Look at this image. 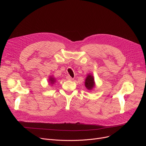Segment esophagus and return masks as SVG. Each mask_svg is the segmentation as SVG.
Segmentation results:
<instances>
[{
    "label": "esophagus",
    "instance_id": "34e87169",
    "mask_svg": "<svg viewBox=\"0 0 146 146\" xmlns=\"http://www.w3.org/2000/svg\"><path fill=\"white\" fill-rule=\"evenodd\" d=\"M66 78H67V80H73V78H72L70 76H67V77H66Z\"/></svg>",
    "mask_w": 146,
    "mask_h": 146
}]
</instances>
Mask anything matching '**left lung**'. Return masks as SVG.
I'll return each instance as SVG.
<instances>
[{
	"instance_id": "obj_1",
	"label": "left lung",
	"mask_w": 146,
	"mask_h": 146,
	"mask_svg": "<svg viewBox=\"0 0 146 146\" xmlns=\"http://www.w3.org/2000/svg\"><path fill=\"white\" fill-rule=\"evenodd\" d=\"M95 81L94 76L88 74L85 81V86L88 90H91L95 87Z\"/></svg>"
}]
</instances>
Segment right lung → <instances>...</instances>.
<instances>
[{
	"label": "right lung",
	"instance_id": "right-lung-1",
	"mask_svg": "<svg viewBox=\"0 0 146 146\" xmlns=\"http://www.w3.org/2000/svg\"><path fill=\"white\" fill-rule=\"evenodd\" d=\"M55 82V78L52 77H50L49 78V82H50L51 84H54V83Z\"/></svg>",
	"mask_w": 146,
	"mask_h": 146
}]
</instances>
